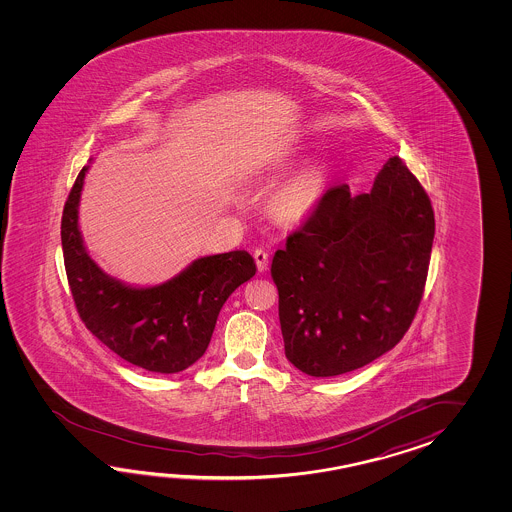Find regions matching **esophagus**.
<instances>
[{
    "label": "esophagus",
    "mask_w": 512,
    "mask_h": 512,
    "mask_svg": "<svg viewBox=\"0 0 512 512\" xmlns=\"http://www.w3.org/2000/svg\"><path fill=\"white\" fill-rule=\"evenodd\" d=\"M254 260H256V265H258V271H265L267 263H269V252L263 251V249H256L254 251Z\"/></svg>",
    "instance_id": "34e87169"
}]
</instances>
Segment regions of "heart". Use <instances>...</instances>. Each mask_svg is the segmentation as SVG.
<instances>
[{
  "label": "heart",
  "mask_w": 512,
  "mask_h": 512,
  "mask_svg": "<svg viewBox=\"0 0 512 512\" xmlns=\"http://www.w3.org/2000/svg\"><path fill=\"white\" fill-rule=\"evenodd\" d=\"M326 188V170L320 164L307 166L289 177L269 197L272 218L283 225H298L313 214Z\"/></svg>",
  "instance_id": "heart-1"
}]
</instances>
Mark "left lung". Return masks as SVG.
<instances>
[{"mask_svg": "<svg viewBox=\"0 0 512 512\" xmlns=\"http://www.w3.org/2000/svg\"><path fill=\"white\" fill-rule=\"evenodd\" d=\"M434 234L430 197L397 155L370 194L329 188L272 258L289 362L335 377L395 348L421 304Z\"/></svg>", "mask_w": 512, "mask_h": 512, "instance_id": "1", "label": "left lung"}]
</instances>
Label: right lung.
Here are the masks:
<instances>
[{
	"mask_svg": "<svg viewBox=\"0 0 512 512\" xmlns=\"http://www.w3.org/2000/svg\"><path fill=\"white\" fill-rule=\"evenodd\" d=\"M87 166L78 174L62 214L67 282L87 329L120 359L153 373H177L207 351L223 304L256 274L247 251L192 261L172 280L131 287L89 258L78 230V203Z\"/></svg>",
	"mask_w": 512,
	"mask_h": 512,
	"instance_id": "right-lung-1",
	"label": "right lung"
}]
</instances>
